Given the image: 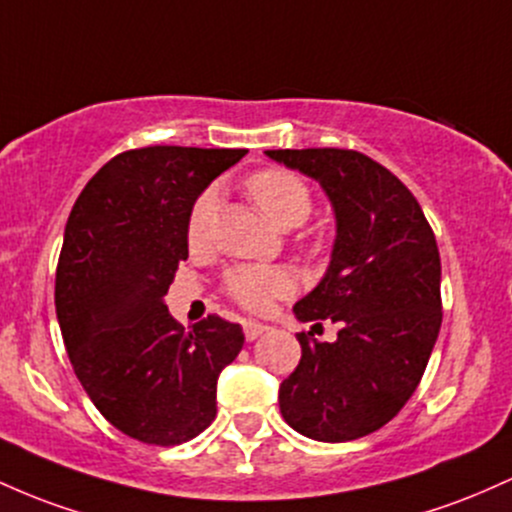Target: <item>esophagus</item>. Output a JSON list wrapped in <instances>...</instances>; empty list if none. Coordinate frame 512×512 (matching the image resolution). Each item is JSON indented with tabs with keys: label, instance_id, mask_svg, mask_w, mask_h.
<instances>
[{
	"label": "esophagus",
	"instance_id": "obj_1",
	"mask_svg": "<svg viewBox=\"0 0 512 512\" xmlns=\"http://www.w3.org/2000/svg\"><path fill=\"white\" fill-rule=\"evenodd\" d=\"M268 331L266 324H261V321H244V336L246 341H256L258 336H263V333Z\"/></svg>",
	"mask_w": 512,
	"mask_h": 512
}]
</instances>
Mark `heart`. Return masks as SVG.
<instances>
[{
    "label": "heart",
    "instance_id": "b5f03b06",
    "mask_svg": "<svg viewBox=\"0 0 512 512\" xmlns=\"http://www.w3.org/2000/svg\"><path fill=\"white\" fill-rule=\"evenodd\" d=\"M244 188L258 210L280 229L302 225L312 212L309 188L292 171L275 169V166L254 171L246 176ZM212 225H215V193L208 191L195 200L188 217V244L193 249L208 244ZM292 290H295V275L287 268L239 266L225 275V292L249 312H266L275 300L287 297Z\"/></svg>",
    "mask_w": 512,
    "mask_h": 512
}]
</instances>
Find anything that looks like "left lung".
<instances>
[{"instance_id":"obj_1","label":"left lung","mask_w":512,"mask_h":512,"mask_svg":"<svg viewBox=\"0 0 512 512\" xmlns=\"http://www.w3.org/2000/svg\"><path fill=\"white\" fill-rule=\"evenodd\" d=\"M321 183L336 210L324 280L295 304L300 321L341 324L336 341L297 333L300 365L280 384L285 423L319 442L375 433L421 384L442 324L440 251L421 205L355 149H268Z\"/></svg>"}]
</instances>
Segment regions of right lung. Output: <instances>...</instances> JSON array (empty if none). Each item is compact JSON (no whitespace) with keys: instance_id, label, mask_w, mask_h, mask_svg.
<instances>
[{"instance_id":"right-lung-1","label":"right lung","mask_w":512,"mask_h":512,"mask_svg":"<svg viewBox=\"0 0 512 512\" xmlns=\"http://www.w3.org/2000/svg\"><path fill=\"white\" fill-rule=\"evenodd\" d=\"M246 149L154 145L106 162L70 212L55 309L74 375L101 416L132 440L171 447L215 421L217 377L244 346L217 314L193 329L164 295L188 258V217Z\"/></svg>"}]
</instances>
